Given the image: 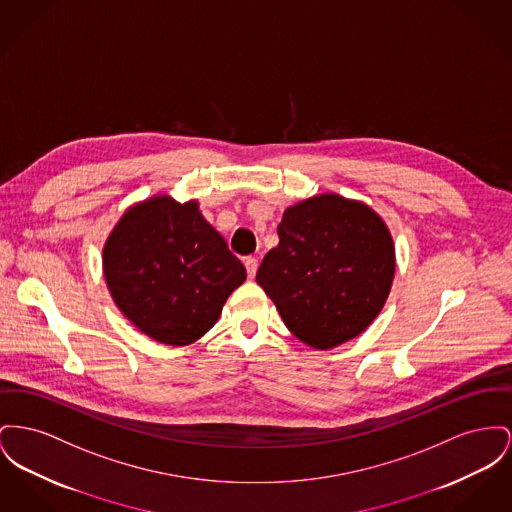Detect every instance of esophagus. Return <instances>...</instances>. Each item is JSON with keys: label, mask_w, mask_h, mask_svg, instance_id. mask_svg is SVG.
<instances>
[{"label": "esophagus", "mask_w": 512, "mask_h": 512, "mask_svg": "<svg viewBox=\"0 0 512 512\" xmlns=\"http://www.w3.org/2000/svg\"><path fill=\"white\" fill-rule=\"evenodd\" d=\"M243 263H245V269H247V274L253 278L255 276V272H257V267H259V261H257V257H245L243 259Z\"/></svg>", "instance_id": "esophagus-1"}]
</instances>
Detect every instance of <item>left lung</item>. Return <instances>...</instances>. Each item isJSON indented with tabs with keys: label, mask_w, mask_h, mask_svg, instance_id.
<instances>
[{
	"label": "left lung",
	"mask_w": 512,
	"mask_h": 512,
	"mask_svg": "<svg viewBox=\"0 0 512 512\" xmlns=\"http://www.w3.org/2000/svg\"><path fill=\"white\" fill-rule=\"evenodd\" d=\"M278 238L257 284L284 325L319 350L365 331L383 309L394 276L385 222L369 207L329 193L284 212Z\"/></svg>",
	"instance_id": "8db88e82"
}]
</instances>
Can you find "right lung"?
<instances>
[{"label":"right lung","mask_w":512,"mask_h":512,"mask_svg":"<svg viewBox=\"0 0 512 512\" xmlns=\"http://www.w3.org/2000/svg\"><path fill=\"white\" fill-rule=\"evenodd\" d=\"M104 276L121 313L156 342L185 346L218 321L245 267L199 212L154 197L123 214L104 245Z\"/></svg>","instance_id":"1"}]
</instances>
